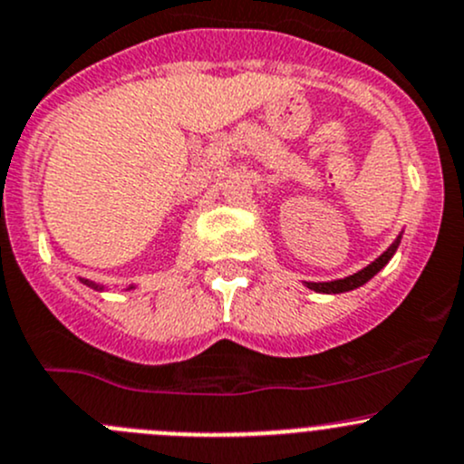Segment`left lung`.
<instances>
[{
    "label": "left lung",
    "mask_w": 464,
    "mask_h": 464,
    "mask_svg": "<svg viewBox=\"0 0 464 464\" xmlns=\"http://www.w3.org/2000/svg\"><path fill=\"white\" fill-rule=\"evenodd\" d=\"M399 242H401V236L397 237V242H394L392 246H390L388 251H385L383 256H379V258L374 260L372 265H367L365 269H361L358 274H352V276H346V278H337V281H328V283H305V285L310 287V290L314 292H324V295H340V292H349V290H356V287L365 285L367 281H370L374 274H379L381 269L388 265V260L392 258L394 251H397Z\"/></svg>",
    "instance_id": "obj_1"
}]
</instances>
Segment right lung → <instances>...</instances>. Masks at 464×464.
Listing matches in <instances>:
<instances>
[{"label": "right lung", "mask_w": 464, "mask_h": 464, "mask_svg": "<svg viewBox=\"0 0 464 464\" xmlns=\"http://www.w3.org/2000/svg\"><path fill=\"white\" fill-rule=\"evenodd\" d=\"M83 283H88V281H83ZM88 285H92V283H88ZM92 287H97V285H92ZM99 290H102V287H99Z\"/></svg>", "instance_id": "obj_1"}]
</instances>
